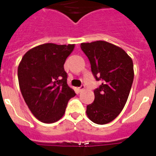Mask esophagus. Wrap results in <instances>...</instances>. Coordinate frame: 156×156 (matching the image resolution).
<instances>
[{"label":"esophagus","instance_id":"34e87169","mask_svg":"<svg viewBox=\"0 0 156 156\" xmlns=\"http://www.w3.org/2000/svg\"><path fill=\"white\" fill-rule=\"evenodd\" d=\"M85 89V86L84 85H81L80 87L79 88H78V90H79L80 92H81V91H83V90H84Z\"/></svg>","mask_w":156,"mask_h":156}]
</instances>
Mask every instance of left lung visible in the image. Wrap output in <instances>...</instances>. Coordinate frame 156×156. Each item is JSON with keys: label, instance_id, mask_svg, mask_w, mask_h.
I'll return each instance as SVG.
<instances>
[{"label": "left lung", "instance_id": "1", "mask_svg": "<svg viewBox=\"0 0 156 156\" xmlns=\"http://www.w3.org/2000/svg\"><path fill=\"white\" fill-rule=\"evenodd\" d=\"M92 74L101 84L94 90V101L87 106L88 118L103 125L115 119L126 105L133 80L131 58L122 48L103 41L83 43Z\"/></svg>", "mask_w": 156, "mask_h": 156}]
</instances>
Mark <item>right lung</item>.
<instances>
[{
  "instance_id": "1",
  "label": "right lung",
  "mask_w": 156,
  "mask_h": 156,
  "mask_svg": "<svg viewBox=\"0 0 156 156\" xmlns=\"http://www.w3.org/2000/svg\"><path fill=\"white\" fill-rule=\"evenodd\" d=\"M74 44H44L25 54L18 68L19 87L25 101L37 119L52 123L64 115L75 91L67 84L64 69Z\"/></svg>"
}]
</instances>
